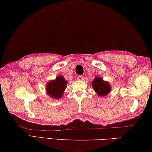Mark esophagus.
Masks as SVG:
<instances>
[{
  "label": "esophagus",
  "mask_w": 152,
  "mask_h": 152,
  "mask_svg": "<svg viewBox=\"0 0 152 152\" xmlns=\"http://www.w3.org/2000/svg\"><path fill=\"white\" fill-rule=\"evenodd\" d=\"M77 79H78L80 81H82L84 80V77H83V76H77Z\"/></svg>",
  "instance_id": "1"
}]
</instances>
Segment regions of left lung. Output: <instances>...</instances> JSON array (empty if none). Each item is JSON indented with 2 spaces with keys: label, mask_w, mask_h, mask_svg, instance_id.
<instances>
[{
  "label": "left lung",
  "mask_w": 152,
  "mask_h": 152,
  "mask_svg": "<svg viewBox=\"0 0 152 152\" xmlns=\"http://www.w3.org/2000/svg\"><path fill=\"white\" fill-rule=\"evenodd\" d=\"M92 87L98 95L104 96L110 93L111 87L108 82H105L100 77H96L92 82Z\"/></svg>",
  "instance_id": "left-lung-1"
}]
</instances>
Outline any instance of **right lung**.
Listing matches in <instances>:
<instances>
[{
  "instance_id": "obj_1",
  "label": "right lung",
  "mask_w": 152,
  "mask_h": 152,
  "mask_svg": "<svg viewBox=\"0 0 152 152\" xmlns=\"http://www.w3.org/2000/svg\"><path fill=\"white\" fill-rule=\"evenodd\" d=\"M67 81L62 76H58L56 80L50 81L46 85V92L50 97L58 99L62 97L64 92Z\"/></svg>"
}]
</instances>
